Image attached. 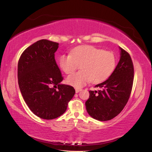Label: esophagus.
<instances>
[{
	"label": "esophagus",
	"mask_w": 152,
	"mask_h": 152,
	"mask_svg": "<svg viewBox=\"0 0 152 152\" xmlns=\"http://www.w3.org/2000/svg\"><path fill=\"white\" fill-rule=\"evenodd\" d=\"M75 91H76V93H79L80 91H82V89H78V88H76V89H75Z\"/></svg>",
	"instance_id": "1"
}]
</instances>
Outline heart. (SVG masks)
Segmentation results:
<instances>
[{
	"label": "heart",
	"instance_id": "1",
	"mask_svg": "<svg viewBox=\"0 0 152 152\" xmlns=\"http://www.w3.org/2000/svg\"><path fill=\"white\" fill-rule=\"evenodd\" d=\"M59 66L66 74L73 73L81 65L82 71L68 76L66 82L80 88L91 81L99 83L104 81L114 71L116 60L111 51H103L92 46L74 48L70 54H63L59 59Z\"/></svg>",
	"mask_w": 152,
	"mask_h": 152
}]
</instances>
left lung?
Returning a JSON list of instances; mask_svg holds the SVG:
<instances>
[{"label":"left lung","instance_id":"left-lung-1","mask_svg":"<svg viewBox=\"0 0 152 152\" xmlns=\"http://www.w3.org/2000/svg\"><path fill=\"white\" fill-rule=\"evenodd\" d=\"M120 58L114 72L104 82L96 85L98 91H89L86 102L89 115L99 121H108L120 113L127 104L134 79V68L131 56L119 47Z\"/></svg>","mask_w":152,"mask_h":152}]
</instances>
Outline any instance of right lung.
I'll list each match as a JSON object with an SVG mask.
<instances>
[{
  "label": "right lung",
  "mask_w": 152,
  "mask_h": 152,
  "mask_svg": "<svg viewBox=\"0 0 152 152\" xmlns=\"http://www.w3.org/2000/svg\"><path fill=\"white\" fill-rule=\"evenodd\" d=\"M59 44L42 39L25 50L19 58V89L28 107L42 119H53L66 110L75 94L73 87L63 84V78L55 60Z\"/></svg>",
  "instance_id": "obj_1"
}]
</instances>
